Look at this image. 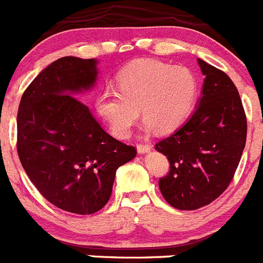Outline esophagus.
Returning <instances> with one entry per match:
<instances>
[{
  "mask_svg": "<svg viewBox=\"0 0 263 263\" xmlns=\"http://www.w3.org/2000/svg\"><path fill=\"white\" fill-rule=\"evenodd\" d=\"M150 149H152V146H150V145H146V143H145V145H143V143H140V145H137V152H138V153H140V154L149 153Z\"/></svg>",
  "mask_w": 263,
  "mask_h": 263,
  "instance_id": "obj_1",
  "label": "esophagus"
}]
</instances>
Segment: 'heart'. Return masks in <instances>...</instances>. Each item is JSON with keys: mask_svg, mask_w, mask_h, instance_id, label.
<instances>
[{"mask_svg": "<svg viewBox=\"0 0 263 263\" xmlns=\"http://www.w3.org/2000/svg\"><path fill=\"white\" fill-rule=\"evenodd\" d=\"M198 81L192 69L156 60H140L117 76V91L104 89L94 107L118 138H126L140 116L145 129L161 133L178 129L192 114Z\"/></svg>", "mask_w": 263, "mask_h": 263, "instance_id": "1", "label": "heart"}]
</instances>
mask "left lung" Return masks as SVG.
<instances>
[{
    "label": "left lung",
    "instance_id": "1",
    "mask_svg": "<svg viewBox=\"0 0 263 263\" xmlns=\"http://www.w3.org/2000/svg\"><path fill=\"white\" fill-rule=\"evenodd\" d=\"M203 78L196 111L156 150L167 157L170 172L159 179L166 202L196 210L225 192L238 167L248 123L233 81L217 67L197 60Z\"/></svg>",
    "mask_w": 263,
    "mask_h": 263
}]
</instances>
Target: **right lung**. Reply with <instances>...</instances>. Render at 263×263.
<instances>
[{
  "instance_id": "right-lung-1",
  "label": "right lung",
  "mask_w": 263,
  "mask_h": 263,
  "mask_svg": "<svg viewBox=\"0 0 263 263\" xmlns=\"http://www.w3.org/2000/svg\"><path fill=\"white\" fill-rule=\"evenodd\" d=\"M96 58L51 62L22 94L17 114V152L30 181L45 198L74 214H93L113 190L117 169L136 147L107 134L76 96L94 89Z\"/></svg>"
}]
</instances>
